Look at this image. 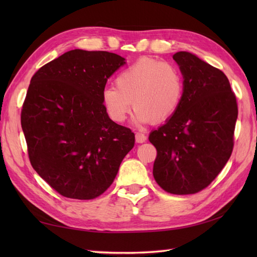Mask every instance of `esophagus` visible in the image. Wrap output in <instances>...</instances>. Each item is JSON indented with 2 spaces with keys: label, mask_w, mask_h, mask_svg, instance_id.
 Returning a JSON list of instances; mask_svg holds the SVG:
<instances>
[{
  "label": "esophagus",
  "mask_w": 257,
  "mask_h": 257,
  "mask_svg": "<svg viewBox=\"0 0 257 257\" xmlns=\"http://www.w3.org/2000/svg\"><path fill=\"white\" fill-rule=\"evenodd\" d=\"M146 140H147V136L145 134H141V133L136 134V141H137L138 144H143Z\"/></svg>",
  "instance_id": "34e87169"
}]
</instances>
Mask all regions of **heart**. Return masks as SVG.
<instances>
[{
    "instance_id": "obj_1",
    "label": "heart",
    "mask_w": 257,
    "mask_h": 257,
    "mask_svg": "<svg viewBox=\"0 0 257 257\" xmlns=\"http://www.w3.org/2000/svg\"><path fill=\"white\" fill-rule=\"evenodd\" d=\"M114 85L102 90L103 108L112 121L123 122L132 110L137 123L162 122L178 110L184 92V79L173 64L143 58L121 70Z\"/></svg>"
}]
</instances>
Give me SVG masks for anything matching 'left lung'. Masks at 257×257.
Masks as SVG:
<instances>
[{"label": "left lung", "mask_w": 257, "mask_h": 257, "mask_svg": "<svg viewBox=\"0 0 257 257\" xmlns=\"http://www.w3.org/2000/svg\"><path fill=\"white\" fill-rule=\"evenodd\" d=\"M173 59L184 92L178 110L149 135L157 149L154 177L166 192L194 194L211 184L232 155L236 97L222 70L188 52Z\"/></svg>", "instance_id": "8db88e82"}]
</instances>
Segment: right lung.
<instances>
[{"label": "right lung", "mask_w": 257, "mask_h": 257, "mask_svg": "<svg viewBox=\"0 0 257 257\" xmlns=\"http://www.w3.org/2000/svg\"><path fill=\"white\" fill-rule=\"evenodd\" d=\"M125 64L117 54L73 50L33 76L21 124L32 167L65 198L91 200L116 178L135 134L109 118L107 79Z\"/></svg>", "instance_id": "obj_1"}]
</instances>
